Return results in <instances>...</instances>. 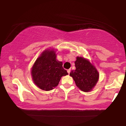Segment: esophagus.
Segmentation results:
<instances>
[{"mask_svg":"<svg viewBox=\"0 0 126 126\" xmlns=\"http://www.w3.org/2000/svg\"><path fill=\"white\" fill-rule=\"evenodd\" d=\"M70 72H71V69H68V70H67V72H68V74H70Z\"/></svg>","mask_w":126,"mask_h":126,"instance_id":"esophagus-1","label":"esophagus"}]
</instances>
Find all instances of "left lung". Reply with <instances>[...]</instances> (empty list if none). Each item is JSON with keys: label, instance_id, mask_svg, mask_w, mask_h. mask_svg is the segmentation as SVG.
I'll list each match as a JSON object with an SVG mask.
<instances>
[{"label": "left lung", "instance_id": "1", "mask_svg": "<svg viewBox=\"0 0 126 126\" xmlns=\"http://www.w3.org/2000/svg\"><path fill=\"white\" fill-rule=\"evenodd\" d=\"M75 64L76 69L71 71L70 75L72 77L77 86L86 93L92 91L99 78L96 67L89 60L81 56H77Z\"/></svg>", "mask_w": 126, "mask_h": 126}]
</instances>
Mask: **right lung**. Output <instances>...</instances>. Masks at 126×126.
Wrapping results in <instances>:
<instances>
[{"label": "right lung", "instance_id": "obj_1", "mask_svg": "<svg viewBox=\"0 0 126 126\" xmlns=\"http://www.w3.org/2000/svg\"><path fill=\"white\" fill-rule=\"evenodd\" d=\"M33 83L45 91H50L59 84L63 76L68 75L62 62L56 59V51L50 48L43 51L31 68Z\"/></svg>", "mask_w": 126, "mask_h": 126}]
</instances>
